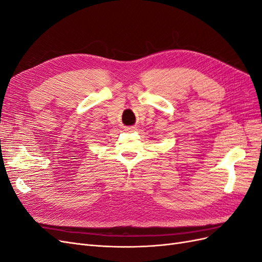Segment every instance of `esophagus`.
<instances>
[{
	"label": "esophagus",
	"instance_id": "1",
	"mask_svg": "<svg viewBox=\"0 0 262 262\" xmlns=\"http://www.w3.org/2000/svg\"><path fill=\"white\" fill-rule=\"evenodd\" d=\"M134 128H133V126H128V128H125V130L126 131H132Z\"/></svg>",
	"mask_w": 262,
	"mask_h": 262
}]
</instances>
